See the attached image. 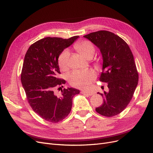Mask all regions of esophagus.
<instances>
[{
	"label": "esophagus",
	"mask_w": 153,
	"mask_h": 153,
	"mask_svg": "<svg viewBox=\"0 0 153 153\" xmlns=\"http://www.w3.org/2000/svg\"><path fill=\"white\" fill-rule=\"evenodd\" d=\"M81 93L83 94H85V95H89V96H92L93 94V93L92 92L90 91H82Z\"/></svg>",
	"instance_id": "obj_1"
}]
</instances>
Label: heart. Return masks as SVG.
Masks as SVG:
<instances>
[{
	"label": "heart",
	"mask_w": 153,
	"mask_h": 153,
	"mask_svg": "<svg viewBox=\"0 0 153 153\" xmlns=\"http://www.w3.org/2000/svg\"><path fill=\"white\" fill-rule=\"evenodd\" d=\"M75 49L84 57L87 58L89 55H92L95 52V48L93 44L89 41H82L77 42L74 45ZM70 52L65 49L59 56L58 65L64 71L69 69V61ZM96 77L94 70H76L72 72L69 76V82L74 87L79 88H88L91 85Z\"/></svg>",
	"instance_id": "heart-1"
}]
</instances>
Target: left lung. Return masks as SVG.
Here are the masks:
<instances>
[{
    "instance_id": "obj_1",
    "label": "left lung",
    "mask_w": 153,
    "mask_h": 153,
    "mask_svg": "<svg viewBox=\"0 0 153 153\" xmlns=\"http://www.w3.org/2000/svg\"><path fill=\"white\" fill-rule=\"evenodd\" d=\"M84 37L100 49L103 64L99 81L107 82L109 88L108 92L97 93L104 99L96 111L106 117L117 115L130 102L138 83L134 56L128 44L111 32L99 30Z\"/></svg>"
}]
</instances>
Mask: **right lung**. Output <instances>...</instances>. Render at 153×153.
Here are the masks:
<instances>
[{
	"label": "right lung",
	"instance_id": "obj_1",
	"mask_svg": "<svg viewBox=\"0 0 153 153\" xmlns=\"http://www.w3.org/2000/svg\"><path fill=\"white\" fill-rule=\"evenodd\" d=\"M79 37H45L32 44L25 55L21 82L30 107L45 121L63 120L70 113L73 97L79 94V90L72 88L62 89L59 96L54 92L65 83L58 78L59 56Z\"/></svg>",
	"mask_w": 153,
	"mask_h": 153
}]
</instances>
